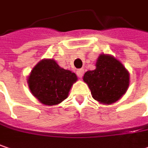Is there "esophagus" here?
<instances>
[{
	"instance_id": "esophagus-1",
	"label": "esophagus",
	"mask_w": 148,
	"mask_h": 148,
	"mask_svg": "<svg viewBox=\"0 0 148 148\" xmlns=\"http://www.w3.org/2000/svg\"><path fill=\"white\" fill-rule=\"evenodd\" d=\"M76 74H77L79 78H82L83 75H84V69H80L77 70Z\"/></svg>"
}]
</instances>
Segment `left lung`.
<instances>
[{
	"label": "left lung",
	"instance_id": "left-lung-1",
	"mask_svg": "<svg viewBox=\"0 0 148 148\" xmlns=\"http://www.w3.org/2000/svg\"><path fill=\"white\" fill-rule=\"evenodd\" d=\"M84 81L88 84L92 97L103 104L117 101L129 86V74L115 58L101 54L95 70L87 71Z\"/></svg>",
	"mask_w": 148,
	"mask_h": 148
}]
</instances>
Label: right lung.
<instances>
[{
  "instance_id": "1",
  "label": "right lung",
  "mask_w": 148,
  "mask_h": 148,
  "mask_svg": "<svg viewBox=\"0 0 148 148\" xmlns=\"http://www.w3.org/2000/svg\"><path fill=\"white\" fill-rule=\"evenodd\" d=\"M77 76L60 68L53 59H43L32 70L28 86L32 95L44 105L59 104L69 95Z\"/></svg>"
}]
</instances>
